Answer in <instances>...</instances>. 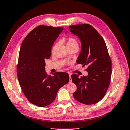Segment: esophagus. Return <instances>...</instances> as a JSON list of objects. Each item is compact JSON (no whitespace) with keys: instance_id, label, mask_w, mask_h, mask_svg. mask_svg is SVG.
Instances as JSON below:
<instances>
[{"instance_id":"1","label":"esophagus","mask_w":130,"mask_h":130,"mask_svg":"<svg viewBox=\"0 0 130 130\" xmlns=\"http://www.w3.org/2000/svg\"><path fill=\"white\" fill-rule=\"evenodd\" d=\"M69 78H70V80H69V81H70V82H71V81H72V80H71V74H69Z\"/></svg>"}]
</instances>
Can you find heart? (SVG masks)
Returning <instances> with one entry per match:
<instances>
[{"instance_id": "obj_1", "label": "heart", "mask_w": 130, "mask_h": 130, "mask_svg": "<svg viewBox=\"0 0 130 130\" xmlns=\"http://www.w3.org/2000/svg\"><path fill=\"white\" fill-rule=\"evenodd\" d=\"M78 42L76 40V38H74L73 37H70L67 39V47L72 46H78ZM56 45H54L53 47V50L54 49Z\"/></svg>"}]
</instances>
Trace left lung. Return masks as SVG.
Instances as JSON below:
<instances>
[{"instance_id": "left-lung-1", "label": "left lung", "mask_w": 130, "mask_h": 130, "mask_svg": "<svg viewBox=\"0 0 130 130\" xmlns=\"http://www.w3.org/2000/svg\"><path fill=\"white\" fill-rule=\"evenodd\" d=\"M69 28L81 42L77 63L83 67L87 66L88 73L87 76L80 78L76 74L71 76L72 82L77 86L73 96L83 104H96L104 98L111 81L112 62L106 44L100 34L89 24L70 26Z\"/></svg>"}]
</instances>
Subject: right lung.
<instances>
[{
  "label": "right lung",
  "instance_id": "right-lung-1",
  "mask_svg": "<svg viewBox=\"0 0 130 130\" xmlns=\"http://www.w3.org/2000/svg\"><path fill=\"white\" fill-rule=\"evenodd\" d=\"M63 28L40 25L34 28L21 44L17 65L19 85L29 102L39 107L51 104L57 92L69 82L66 72L47 76L45 59L50 58L54 42Z\"/></svg>",
  "mask_w": 130,
  "mask_h": 130
}]
</instances>
